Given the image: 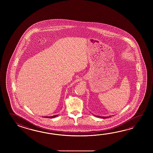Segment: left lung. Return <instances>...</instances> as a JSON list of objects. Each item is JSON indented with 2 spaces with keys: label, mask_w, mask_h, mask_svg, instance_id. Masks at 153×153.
Instances as JSON below:
<instances>
[{
  "label": "left lung",
  "mask_w": 153,
  "mask_h": 153,
  "mask_svg": "<svg viewBox=\"0 0 153 153\" xmlns=\"http://www.w3.org/2000/svg\"><path fill=\"white\" fill-rule=\"evenodd\" d=\"M94 116H96L97 117H101V118H103V119H105V118L111 117V116H109V117H101V116H98V115H94Z\"/></svg>",
  "instance_id": "obj_1"
}]
</instances>
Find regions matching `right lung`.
Listing matches in <instances>:
<instances>
[{
	"label": "right lung",
	"instance_id": "1",
	"mask_svg": "<svg viewBox=\"0 0 153 153\" xmlns=\"http://www.w3.org/2000/svg\"><path fill=\"white\" fill-rule=\"evenodd\" d=\"M59 115H53V116H51V117H45V118H53V117H57Z\"/></svg>",
	"mask_w": 153,
	"mask_h": 153
}]
</instances>
